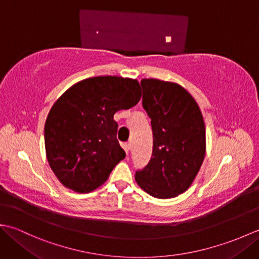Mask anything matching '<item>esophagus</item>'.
Returning a JSON list of instances; mask_svg holds the SVG:
<instances>
[{
  "instance_id": "obj_1",
  "label": "esophagus",
  "mask_w": 259,
  "mask_h": 259,
  "mask_svg": "<svg viewBox=\"0 0 259 259\" xmlns=\"http://www.w3.org/2000/svg\"><path fill=\"white\" fill-rule=\"evenodd\" d=\"M122 148L124 149L126 155H129V151H130V144H123Z\"/></svg>"
}]
</instances>
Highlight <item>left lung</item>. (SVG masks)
I'll return each instance as SVG.
<instances>
[{
	"label": "left lung",
	"mask_w": 259,
	"mask_h": 259,
	"mask_svg": "<svg viewBox=\"0 0 259 259\" xmlns=\"http://www.w3.org/2000/svg\"><path fill=\"white\" fill-rule=\"evenodd\" d=\"M142 107L151 119L152 156L136 172V181L159 199L183 194L205 158L206 130L195 99L183 87L157 79H142Z\"/></svg>",
	"instance_id": "8db88e82"
}]
</instances>
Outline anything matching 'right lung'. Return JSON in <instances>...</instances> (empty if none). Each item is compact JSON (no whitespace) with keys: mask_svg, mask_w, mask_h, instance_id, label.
<instances>
[{"mask_svg":"<svg viewBox=\"0 0 259 259\" xmlns=\"http://www.w3.org/2000/svg\"><path fill=\"white\" fill-rule=\"evenodd\" d=\"M140 98L137 80L106 75L82 80L58 99L46 121L45 144L49 164L63 186L89 192L108 179L125 157L113 115Z\"/></svg>","mask_w":259,"mask_h":259,"instance_id":"1","label":"right lung"}]
</instances>
